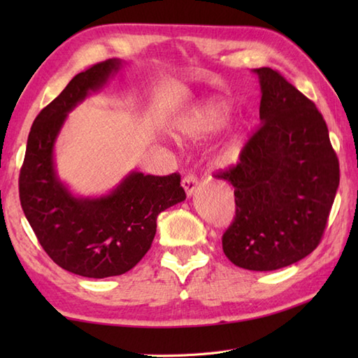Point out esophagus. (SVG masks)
<instances>
[{
	"mask_svg": "<svg viewBox=\"0 0 358 358\" xmlns=\"http://www.w3.org/2000/svg\"><path fill=\"white\" fill-rule=\"evenodd\" d=\"M181 186H183L186 195L191 196L194 194L195 189H196V186H199V180H196L195 175L189 173V175H186L183 180H181Z\"/></svg>",
	"mask_w": 358,
	"mask_h": 358,
	"instance_id": "1",
	"label": "esophagus"
}]
</instances>
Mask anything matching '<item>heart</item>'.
<instances>
[{"mask_svg":"<svg viewBox=\"0 0 358 358\" xmlns=\"http://www.w3.org/2000/svg\"><path fill=\"white\" fill-rule=\"evenodd\" d=\"M227 106L220 100H204L183 113L172 127V138L178 143L199 141L224 124ZM241 132L238 126L226 127L212 144L210 159L218 167L231 166L238 159Z\"/></svg>","mask_w":358,"mask_h":358,"instance_id":"heart-1","label":"heart"}]
</instances>
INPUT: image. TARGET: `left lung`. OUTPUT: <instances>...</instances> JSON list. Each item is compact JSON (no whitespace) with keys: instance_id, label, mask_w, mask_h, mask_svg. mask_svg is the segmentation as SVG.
<instances>
[{"instance_id":"8db88e82","label":"left lung","mask_w":358,"mask_h":358,"mask_svg":"<svg viewBox=\"0 0 358 358\" xmlns=\"http://www.w3.org/2000/svg\"><path fill=\"white\" fill-rule=\"evenodd\" d=\"M252 72L260 81L262 124L237 166L215 175L234 186L237 206L222 241L238 268L275 271L318 246L340 167L315 104L271 67Z\"/></svg>"}]
</instances>
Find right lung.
Wrapping results in <instances>:
<instances>
[{
	"instance_id": "obj_1",
	"label": "right lung",
	"mask_w": 358,
	"mask_h": 358,
	"mask_svg": "<svg viewBox=\"0 0 358 358\" xmlns=\"http://www.w3.org/2000/svg\"><path fill=\"white\" fill-rule=\"evenodd\" d=\"M121 67L123 62L112 58L75 75L35 118L20 172L21 208L45 254L59 268L89 278L131 271L150 249L158 214L186 200L178 173L134 171L101 196L73 195L58 177L53 149L67 113Z\"/></svg>"
}]
</instances>
